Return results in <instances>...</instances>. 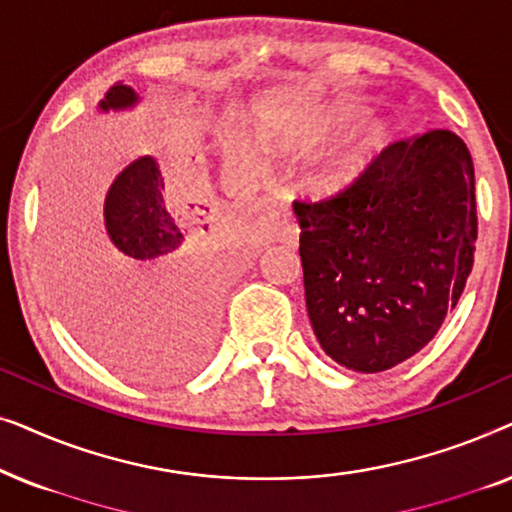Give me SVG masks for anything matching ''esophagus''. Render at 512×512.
<instances>
[{
  "label": "esophagus",
  "mask_w": 512,
  "mask_h": 512,
  "mask_svg": "<svg viewBox=\"0 0 512 512\" xmlns=\"http://www.w3.org/2000/svg\"><path fill=\"white\" fill-rule=\"evenodd\" d=\"M282 219H284V214H279V212H272V214H270V226L275 228L277 240H282V242H286V244H296V240H298L296 228L289 226V223L282 221Z\"/></svg>",
  "instance_id": "esophagus-1"
}]
</instances>
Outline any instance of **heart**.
Segmentation results:
<instances>
[{
	"label": "heart",
	"mask_w": 512,
	"mask_h": 512,
	"mask_svg": "<svg viewBox=\"0 0 512 512\" xmlns=\"http://www.w3.org/2000/svg\"><path fill=\"white\" fill-rule=\"evenodd\" d=\"M359 116L352 109H328L305 114L293 123H284L279 128H268L263 132V144L270 151L282 156H305L326 142L333 132L347 128ZM394 132L387 121H370L359 128L345 132L324 146L310 160V177L321 188H342L359 179L384 151L389 149ZM223 156L233 167L242 172H261V151L242 132L228 130L223 135Z\"/></svg>",
	"instance_id": "heart-1"
}]
</instances>
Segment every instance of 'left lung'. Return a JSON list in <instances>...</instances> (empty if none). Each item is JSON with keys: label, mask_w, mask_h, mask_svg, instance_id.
Instances as JSON below:
<instances>
[{"label": "left lung", "mask_w": 512, "mask_h": 512, "mask_svg": "<svg viewBox=\"0 0 512 512\" xmlns=\"http://www.w3.org/2000/svg\"><path fill=\"white\" fill-rule=\"evenodd\" d=\"M319 345L356 373L417 354L473 268L478 214L466 144L450 130L391 144L347 191L293 202Z\"/></svg>", "instance_id": "1"}]
</instances>
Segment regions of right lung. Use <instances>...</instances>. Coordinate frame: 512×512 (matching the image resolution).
Instances as JSON below:
<instances>
[{
    "instance_id": "1",
    "label": "right lung",
    "mask_w": 512,
    "mask_h": 512,
    "mask_svg": "<svg viewBox=\"0 0 512 512\" xmlns=\"http://www.w3.org/2000/svg\"><path fill=\"white\" fill-rule=\"evenodd\" d=\"M142 102L118 81L97 111ZM104 235L67 298L81 340L118 373L167 384L193 375L214 338V307L228 275L221 209L193 174L132 160L104 195Z\"/></svg>"
}]
</instances>
